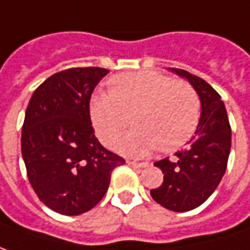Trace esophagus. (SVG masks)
<instances>
[{
  "label": "esophagus",
  "instance_id": "34e87169",
  "mask_svg": "<svg viewBox=\"0 0 250 250\" xmlns=\"http://www.w3.org/2000/svg\"><path fill=\"white\" fill-rule=\"evenodd\" d=\"M127 165L131 167H137V169H143L147 166V163H139V162H133V160H127Z\"/></svg>",
  "mask_w": 250,
  "mask_h": 250
}]
</instances>
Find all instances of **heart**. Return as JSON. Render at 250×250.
<instances>
[{"label": "heart", "mask_w": 250, "mask_h": 250, "mask_svg": "<svg viewBox=\"0 0 250 250\" xmlns=\"http://www.w3.org/2000/svg\"><path fill=\"white\" fill-rule=\"evenodd\" d=\"M110 94L99 93L90 103V117L103 145L113 146L133 123L136 130L117 145L125 154L147 156L157 147L173 151L196 131L200 99L186 81L157 71L119 74L108 81Z\"/></svg>", "instance_id": "heart-1"}]
</instances>
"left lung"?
<instances>
[{
	"label": "left lung",
	"mask_w": 250,
	"mask_h": 250,
	"mask_svg": "<svg viewBox=\"0 0 250 250\" xmlns=\"http://www.w3.org/2000/svg\"><path fill=\"white\" fill-rule=\"evenodd\" d=\"M186 79L200 99V119L192 139L183 150L154 163L163 171L160 188L150 190L154 202L173 212H188L205 203L220 183L230 153L232 130L220 96L197 76L169 68Z\"/></svg>",
	"instance_id": "8db88e82"
}]
</instances>
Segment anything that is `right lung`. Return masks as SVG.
<instances>
[{"label":"right lung","instance_id":"right-lung-1","mask_svg":"<svg viewBox=\"0 0 250 250\" xmlns=\"http://www.w3.org/2000/svg\"><path fill=\"white\" fill-rule=\"evenodd\" d=\"M108 70L70 68L34 91L21 134L28 180L54 212L77 216L93 209L107 192L111 171L125 159L103 147L90 119V99Z\"/></svg>","mask_w":250,"mask_h":250}]
</instances>
